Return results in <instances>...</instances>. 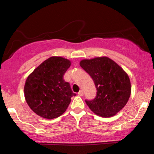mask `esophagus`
<instances>
[{"label":"esophagus","instance_id":"1","mask_svg":"<svg viewBox=\"0 0 154 154\" xmlns=\"http://www.w3.org/2000/svg\"><path fill=\"white\" fill-rule=\"evenodd\" d=\"M78 95H80V96H82V95H84V92H83L82 90H80V91H79Z\"/></svg>","mask_w":154,"mask_h":154}]
</instances>
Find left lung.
<instances>
[{"label":"left lung","mask_w":154,"mask_h":154,"mask_svg":"<svg viewBox=\"0 0 154 154\" xmlns=\"http://www.w3.org/2000/svg\"><path fill=\"white\" fill-rule=\"evenodd\" d=\"M79 65L92 77L97 90L94 99L85 100L88 107L102 117L117 114L128 103L131 93L128 74L106 56L82 60Z\"/></svg>","instance_id":"1"}]
</instances>
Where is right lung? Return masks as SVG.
Masks as SVG:
<instances>
[{"mask_svg":"<svg viewBox=\"0 0 154 154\" xmlns=\"http://www.w3.org/2000/svg\"><path fill=\"white\" fill-rule=\"evenodd\" d=\"M71 66L69 60L52 56L28 76L24 97L29 108L41 117L52 119L63 114L76 94L63 77Z\"/></svg>","mask_w":154,"mask_h":154,"instance_id":"obj_1","label":"right lung"}]
</instances>
